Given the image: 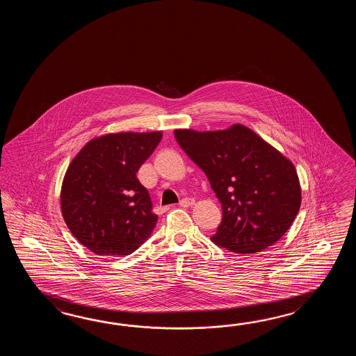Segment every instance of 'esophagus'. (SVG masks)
Instances as JSON below:
<instances>
[{"label":"esophagus","instance_id":"esophagus-1","mask_svg":"<svg viewBox=\"0 0 356 356\" xmlns=\"http://www.w3.org/2000/svg\"><path fill=\"white\" fill-rule=\"evenodd\" d=\"M193 204H195L193 198H183L181 202H179V206H181V207H189V206H192Z\"/></svg>","mask_w":356,"mask_h":356}]
</instances>
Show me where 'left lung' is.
I'll return each instance as SVG.
<instances>
[{"instance_id":"1","label":"left lung","mask_w":356,"mask_h":356,"mask_svg":"<svg viewBox=\"0 0 356 356\" xmlns=\"http://www.w3.org/2000/svg\"><path fill=\"white\" fill-rule=\"evenodd\" d=\"M184 152L209 178L222 221L211 241L238 254L262 252L288 232L302 204L296 167L256 132L175 129Z\"/></svg>"}]
</instances>
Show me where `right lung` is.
<instances>
[{"label": "right lung", "instance_id": "right-lung-1", "mask_svg": "<svg viewBox=\"0 0 356 356\" xmlns=\"http://www.w3.org/2000/svg\"><path fill=\"white\" fill-rule=\"evenodd\" d=\"M163 134L118 132L95 137L70 163L60 187V211L70 232L98 256H127L158 221L137 172Z\"/></svg>", "mask_w": 356, "mask_h": 356}]
</instances>
